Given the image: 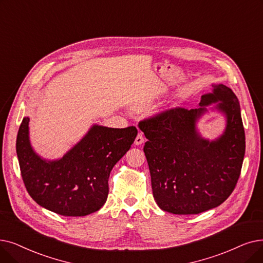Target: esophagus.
<instances>
[{
  "label": "esophagus",
  "mask_w": 263,
  "mask_h": 263,
  "mask_svg": "<svg viewBox=\"0 0 263 263\" xmlns=\"http://www.w3.org/2000/svg\"><path fill=\"white\" fill-rule=\"evenodd\" d=\"M134 143H135V145H141V144H143V143H144V136H143L142 132H139V133H138V135H136V138H135Z\"/></svg>",
  "instance_id": "1"
}]
</instances>
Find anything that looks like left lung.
Returning a JSON list of instances; mask_svg holds the SVG:
<instances>
[{
    "instance_id": "8db88e82",
    "label": "left lung",
    "mask_w": 263,
    "mask_h": 263,
    "mask_svg": "<svg viewBox=\"0 0 263 263\" xmlns=\"http://www.w3.org/2000/svg\"><path fill=\"white\" fill-rule=\"evenodd\" d=\"M220 102L227 117L218 140L209 142L196 130L205 107H175L139 122L147 142L144 153L159 208L172 214H199L218 206L233 192L245 155V131L233 91L224 85L201 97L200 105Z\"/></svg>"
}]
</instances>
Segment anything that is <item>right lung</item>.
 Masks as SVG:
<instances>
[{
    "mask_svg": "<svg viewBox=\"0 0 263 263\" xmlns=\"http://www.w3.org/2000/svg\"><path fill=\"white\" fill-rule=\"evenodd\" d=\"M134 125L114 129L93 125L63 158L45 161L29 141V118L19 127L16 151L21 177L30 197L41 206L63 216H86L99 211L108 195L111 168L134 142Z\"/></svg>",
    "mask_w": 263,
    "mask_h": 263,
    "instance_id": "add662e5",
    "label": "right lung"
}]
</instances>
